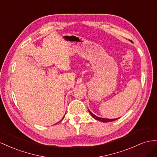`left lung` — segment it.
Listing matches in <instances>:
<instances>
[{"instance_id": "1", "label": "left lung", "mask_w": 157, "mask_h": 157, "mask_svg": "<svg viewBox=\"0 0 157 157\" xmlns=\"http://www.w3.org/2000/svg\"><path fill=\"white\" fill-rule=\"evenodd\" d=\"M89 113L91 114V115L92 116V117L94 118L95 119H96L97 120H99V121H101V122H113V121H114L116 120H117L118 118H116V119H108V118H99V117H97V116L94 115L91 112H90V110H89Z\"/></svg>"}]
</instances>
